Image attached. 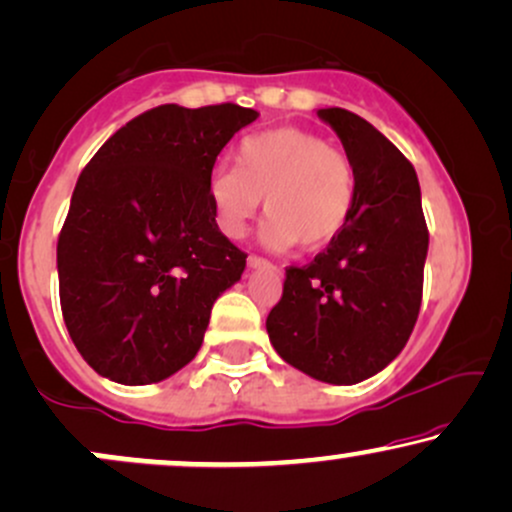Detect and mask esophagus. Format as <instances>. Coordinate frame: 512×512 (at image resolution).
<instances>
[{
    "label": "esophagus",
    "mask_w": 512,
    "mask_h": 512,
    "mask_svg": "<svg viewBox=\"0 0 512 512\" xmlns=\"http://www.w3.org/2000/svg\"><path fill=\"white\" fill-rule=\"evenodd\" d=\"M246 263H249V268H268L270 266L266 258H261V256H249L246 258Z\"/></svg>",
    "instance_id": "34e87169"
}]
</instances>
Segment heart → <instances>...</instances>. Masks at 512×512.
Wrapping results in <instances>:
<instances>
[{"mask_svg": "<svg viewBox=\"0 0 512 512\" xmlns=\"http://www.w3.org/2000/svg\"><path fill=\"white\" fill-rule=\"evenodd\" d=\"M266 208L263 244L275 251L299 244L323 249L345 230L354 208V167L323 136L297 126L244 138L237 167H218L208 179V201L222 234L242 237Z\"/></svg>", "mask_w": 512, "mask_h": 512, "instance_id": "obj_1", "label": "heart"}]
</instances>
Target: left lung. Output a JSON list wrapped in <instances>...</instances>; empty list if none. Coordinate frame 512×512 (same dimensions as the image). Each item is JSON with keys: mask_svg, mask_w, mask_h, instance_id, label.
I'll list each match as a JSON object with an SVG mask.
<instances>
[{"mask_svg": "<svg viewBox=\"0 0 512 512\" xmlns=\"http://www.w3.org/2000/svg\"><path fill=\"white\" fill-rule=\"evenodd\" d=\"M354 167V208L309 266L287 268L266 328L275 352L316 381L354 386L410 340L422 306L429 230L410 160L359 114L328 107Z\"/></svg>", "mask_w": 512, "mask_h": 512, "instance_id": "1", "label": "left lung"}]
</instances>
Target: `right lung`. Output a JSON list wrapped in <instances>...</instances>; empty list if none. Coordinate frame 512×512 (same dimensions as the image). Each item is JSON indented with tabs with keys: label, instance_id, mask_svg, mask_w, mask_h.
I'll return each mask as SVG.
<instances>
[{
	"label": "right lung",
	"instance_id": "obj_1",
	"mask_svg": "<svg viewBox=\"0 0 512 512\" xmlns=\"http://www.w3.org/2000/svg\"><path fill=\"white\" fill-rule=\"evenodd\" d=\"M256 110L160 105L102 143L57 242L59 302L81 357L122 386L177 374L246 254L218 230L208 179Z\"/></svg>",
	"mask_w": 512,
	"mask_h": 512
}]
</instances>
